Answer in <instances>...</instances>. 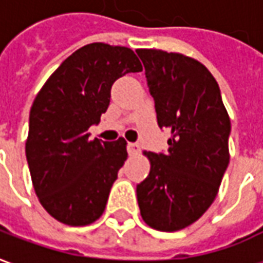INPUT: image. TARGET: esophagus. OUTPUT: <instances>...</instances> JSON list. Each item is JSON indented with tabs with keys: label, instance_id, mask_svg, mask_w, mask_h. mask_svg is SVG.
Segmentation results:
<instances>
[{
	"label": "esophagus",
	"instance_id": "34e87169",
	"mask_svg": "<svg viewBox=\"0 0 263 263\" xmlns=\"http://www.w3.org/2000/svg\"><path fill=\"white\" fill-rule=\"evenodd\" d=\"M126 149H128V154L134 156V155H138L141 152V148H139V145L138 143H134V142H129L126 145Z\"/></svg>",
	"mask_w": 263,
	"mask_h": 263
}]
</instances>
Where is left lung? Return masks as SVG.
Wrapping results in <instances>:
<instances>
[{
    "label": "left lung",
    "instance_id": "8db88e82",
    "mask_svg": "<svg viewBox=\"0 0 263 263\" xmlns=\"http://www.w3.org/2000/svg\"><path fill=\"white\" fill-rule=\"evenodd\" d=\"M154 97L166 152H148L149 176L138 184L143 221L159 231L186 228L209 210L230 163L231 122L205 66L180 53L137 50Z\"/></svg>",
    "mask_w": 263,
    "mask_h": 263
}]
</instances>
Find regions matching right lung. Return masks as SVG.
Listing matches in <instances>:
<instances>
[{"label":"right lung","instance_id":"1","mask_svg":"<svg viewBox=\"0 0 263 263\" xmlns=\"http://www.w3.org/2000/svg\"><path fill=\"white\" fill-rule=\"evenodd\" d=\"M142 71L131 49L90 43L56 69L37 92L29 114L25 152L43 209L63 224L98 220L126 160V142L90 141L88 128L107 111L111 87Z\"/></svg>","mask_w":263,"mask_h":263}]
</instances>
